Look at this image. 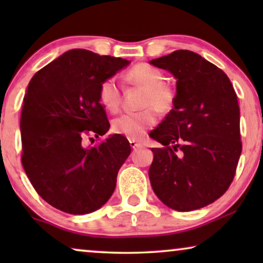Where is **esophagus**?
<instances>
[{"mask_svg": "<svg viewBox=\"0 0 263 263\" xmlns=\"http://www.w3.org/2000/svg\"><path fill=\"white\" fill-rule=\"evenodd\" d=\"M129 145H130L132 148H139V147L142 146L141 143L138 142V141H135V140H130V141H129Z\"/></svg>", "mask_w": 263, "mask_h": 263, "instance_id": "34e87169", "label": "esophagus"}]
</instances>
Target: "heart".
<instances>
[{"label": "heart", "instance_id": "b5f03b06", "mask_svg": "<svg viewBox=\"0 0 263 263\" xmlns=\"http://www.w3.org/2000/svg\"><path fill=\"white\" fill-rule=\"evenodd\" d=\"M125 81L135 87L142 88L143 93L140 106L141 111L124 114L112 121V130L129 140H140L148 129L157 124V111L166 115L171 112L176 104V91L170 84L164 81V73L159 68L148 63H138L125 73ZM98 99L104 109L111 114L120 110L122 91L115 78L102 81L98 89Z\"/></svg>", "mask_w": 263, "mask_h": 263}]
</instances>
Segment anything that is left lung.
I'll return each mask as SVG.
<instances>
[{"instance_id": "8db88e82", "label": "left lung", "mask_w": 263, "mask_h": 263, "mask_svg": "<svg viewBox=\"0 0 263 263\" xmlns=\"http://www.w3.org/2000/svg\"><path fill=\"white\" fill-rule=\"evenodd\" d=\"M151 63L177 79L175 107L149 134L164 146L152 148L151 184L172 210H199L218 200L236 175L242 153L236 92L220 68L189 50Z\"/></svg>"}]
</instances>
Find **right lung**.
<instances>
[{"label":"right lung","instance_id":"right-lung-1","mask_svg":"<svg viewBox=\"0 0 263 263\" xmlns=\"http://www.w3.org/2000/svg\"><path fill=\"white\" fill-rule=\"evenodd\" d=\"M127 64L120 57L73 49L28 84L20 120L21 163L38 195L57 210L91 213L116 188L118 170L130 154L128 140L115 134L93 147L85 140L109 130L99 85Z\"/></svg>","mask_w":263,"mask_h":263}]
</instances>
